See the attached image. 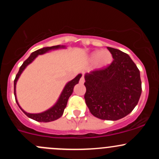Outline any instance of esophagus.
I'll return each mask as SVG.
<instances>
[{
  "label": "esophagus",
  "mask_w": 159,
  "mask_h": 159,
  "mask_svg": "<svg viewBox=\"0 0 159 159\" xmlns=\"http://www.w3.org/2000/svg\"><path fill=\"white\" fill-rule=\"evenodd\" d=\"M79 82L81 83V84H84V76H81V78H80V81H79Z\"/></svg>",
  "instance_id": "obj_1"
}]
</instances>
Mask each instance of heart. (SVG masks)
<instances>
[{"label":"heart","mask_w":159,"mask_h":159,"mask_svg":"<svg viewBox=\"0 0 159 159\" xmlns=\"http://www.w3.org/2000/svg\"><path fill=\"white\" fill-rule=\"evenodd\" d=\"M91 61H95L96 66L98 68H105L109 65L112 61V55L108 51H96L90 55Z\"/></svg>","instance_id":"obj_1"}]
</instances>
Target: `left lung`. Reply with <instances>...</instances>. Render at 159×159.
Instances as JSON below:
<instances>
[{"label":"left lung","instance_id":"obj_1","mask_svg":"<svg viewBox=\"0 0 159 159\" xmlns=\"http://www.w3.org/2000/svg\"><path fill=\"white\" fill-rule=\"evenodd\" d=\"M113 61L84 76V99L90 112L102 120L121 119L132 111L142 94L140 71L126 53L108 47Z\"/></svg>","mask_w":159,"mask_h":159}]
</instances>
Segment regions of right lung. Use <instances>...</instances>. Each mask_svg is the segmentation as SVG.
I'll use <instances>...</instances> for the list:
<instances>
[{"mask_svg":"<svg viewBox=\"0 0 159 159\" xmlns=\"http://www.w3.org/2000/svg\"><path fill=\"white\" fill-rule=\"evenodd\" d=\"M61 48H65V46H60V45H56V46H52V47H47V48H43L37 50V51H34L30 55V57L27 59L26 61H25L23 64H22L21 66L20 67V69L19 71L17 72V75L15 77V79H14V96H15V100L17 104L18 105V102L17 101V98H16V84H17V81L18 80L19 77H20V74L22 73L25 68L28 66L29 64L31 63L35 59V57L38 55V54H43L44 53L48 52V51L54 49H57ZM81 77V74H79L78 76L75 77L73 80L69 81L68 84L65 85V89L62 91L60 97H59L58 100L56 102L55 105L53 107H51V108L48 110L45 111L44 112H41V113L38 114H30L28 112L25 111L21 108L20 107V105H18L19 108L21 109L22 111L28 117V118H31V119L35 120L37 121H40V122H49V121H54V120L58 119L59 118L61 117V115H63L64 110L66 108L67 103H68V100L69 98V97L71 95L72 92H73L74 87H75V84H77L79 81L80 78Z\"/></svg>","mask_w":159,"mask_h":159,"instance_id":"right-lung-1","label":"right lung"}]
</instances>
